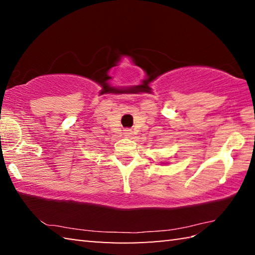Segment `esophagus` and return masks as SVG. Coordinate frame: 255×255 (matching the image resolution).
Returning a JSON list of instances; mask_svg holds the SVG:
<instances>
[{
    "mask_svg": "<svg viewBox=\"0 0 255 255\" xmlns=\"http://www.w3.org/2000/svg\"><path fill=\"white\" fill-rule=\"evenodd\" d=\"M131 133H132V132H131L130 129H125V130H124V135L126 136V137H130Z\"/></svg>",
    "mask_w": 255,
    "mask_h": 255,
    "instance_id": "1",
    "label": "esophagus"
}]
</instances>
